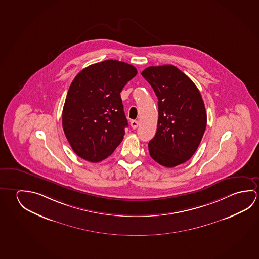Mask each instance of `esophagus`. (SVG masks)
I'll return each mask as SVG.
<instances>
[{
    "mask_svg": "<svg viewBox=\"0 0 259 259\" xmlns=\"http://www.w3.org/2000/svg\"><path fill=\"white\" fill-rule=\"evenodd\" d=\"M138 125H139V122L138 121H136V120H133L131 122V126L133 129H136V128L138 127Z\"/></svg>",
    "mask_w": 259,
    "mask_h": 259,
    "instance_id": "esophagus-1",
    "label": "esophagus"
}]
</instances>
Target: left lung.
<instances>
[{
    "label": "left lung",
    "instance_id": "8db88e82",
    "mask_svg": "<svg viewBox=\"0 0 259 259\" xmlns=\"http://www.w3.org/2000/svg\"><path fill=\"white\" fill-rule=\"evenodd\" d=\"M142 76L158 98L157 131L149 142L150 155L168 168L184 163L197 151L207 124L199 89L172 65L149 67Z\"/></svg>",
    "mask_w": 259,
    "mask_h": 259
}]
</instances>
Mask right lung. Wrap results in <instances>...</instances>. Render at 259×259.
<instances>
[{
  "instance_id": "obj_1",
  "label": "right lung",
  "mask_w": 259,
  "mask_h": 259,
  "mask_svg": "<svg viewBox=\"0 0 259 259\" xmlns=\"http://www.w3.org/2000/svg\"><path fill=\"white\" fill-rule=\"evenodd\" d=\"M136 68L118 60L92 64L76 75L62 111L65 136L77 156L98 162L114 153L127 127L120 93Z\"/></svg>"
}]
</instances>
